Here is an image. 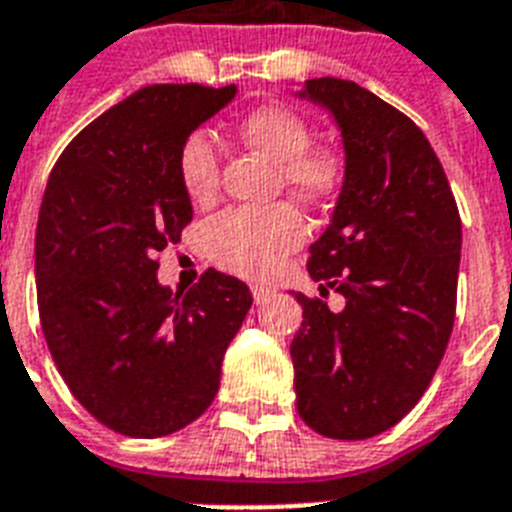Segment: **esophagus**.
I'll return each instance as SVG.
<instances>
[{
  "label": "esophagus",
  "instance_id": "obj_1",
  "mask_svg": "<svg viewBox=\"0 0 512 512\" xmlns=\"http://www.w3.org/2000/svg\"><path fill=\"white\" fill-rule=\"evenodd\" d=\"M276 294V289L273 286H265V284H252V297H255L257 305H263V302H268L270 297Z\"/></svg>",
  "mask_w": 512,
  "mask_h": 512
}]
</instances>
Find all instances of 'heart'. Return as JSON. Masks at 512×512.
<instances>
[{
	"instance_id": "1",
	"label": "heart",
	"mask_w": 512,
	"mask_h": 512,
	"mask_svg": "<svg viewBox=\"0 0 512 512\" xmlns=\"http://www.w3.org/2000/svg\"><path fill=\"white\" fill-rule=\"evenodd\" d=\"M239 136L276 162V184L302 202H323L339 184V162L326 149L310 147V128L284 105L247 112ZM178 178L197 202L218 189V149L207 131H194L178 152ZM305 239V220L292 205L234 207L207 226V249L218 265L239 276L263 278Z\"/></svg>"
}]
</instances>
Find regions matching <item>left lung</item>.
<instances>
[{
    "label": "left lung",
    "instance_id": "1",
    "mask_svg": "<svg viewBox=\"0 0 512 512\" xmlns=\"http://www.w3.org/2000/svg\"><path fill=\"white\" fill-rule=\"evenodd\" d=\"M342 131L344 181L310 244L307 270L342 310L294 294L292 339L302 421L331 439L392 429L421 400L455 321L460 231L442 162L413 120L355 81L313 78L297 91Z\"/></svg>",
    "mask_w": 512,
    "mask_h": 512
}]
</instances>
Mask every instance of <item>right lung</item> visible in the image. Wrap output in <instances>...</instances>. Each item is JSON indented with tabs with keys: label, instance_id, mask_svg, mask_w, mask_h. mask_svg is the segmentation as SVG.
I'll return each mask as SVG.
<instances>
[{
	"label": "right lung",
	"instance_id": "obj_1",
	"mask_svg": "<svg viewBox=\"0 0 512 512\" xmlns=\"http://www.w3.org/2000/svg\"><path fill=\"white\" fill-rule=\"evenodd\" d=\"M236 86H144L83 128L54 165L36 226V294L49 352L97 421L157 439L215 400L247 284L207 270L189 292L157 281L191 199L178 152Z\"/></svg>",
	"mask_w": 512,
	"mask_h": 512
}]
</instances>
